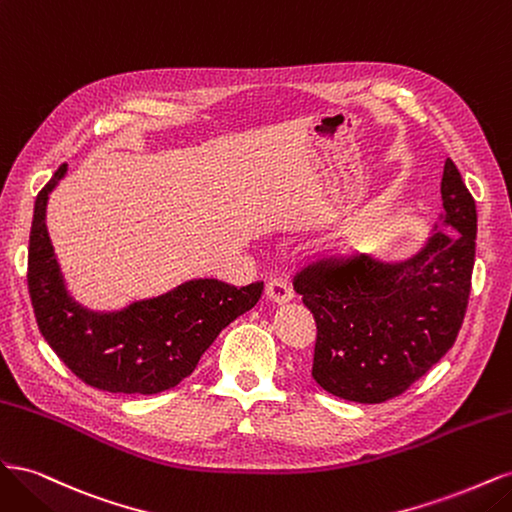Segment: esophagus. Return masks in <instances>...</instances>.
Instances as JSON below:
<instances>
[{
    "mask_svg": "<svg viewBox=\"0 0 512 512\" xmlns=\"http://www.w3.org/2000/svg\"><path fill=\"white\" fill-rule=\"evenodd\" d=\"M267 297L273 303H288L294 297V292L284 280H271L267 284Z\"/></svg>",
    "mask_w": 512,
    "mask_h": 512,
    "instance_id": "1",
    "label": "esophagus"
}]
</instances>
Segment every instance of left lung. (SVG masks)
Returning <instances> with one entry per match:
<instances>
[{
	"label": "left lung",
	"mask_w": 512,
	"mask_h": 512,
	"mask_svg": "<svg viewBox=\"0 0 512 512\" xmlns=\"http://www.w3.org/2000/svg\"><path fill=\"white\" fill-rule=\"evenodd\" d=\"M440 190L444 211L410 258L327 256L294 275L318 327L312 376L327 393L382 404L453 348L470 297L476 205L451 158Z\"/></svg>",
	"instance_id": "1"
}]
</instances>
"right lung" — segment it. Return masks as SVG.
<instances>
[{"label": "right lung", "instance_id": "obj_1", "mask_svg": "<svg viewBox=\"0 0 512 512\" xmlns=\"http://www.w3.org/2000/svg\"><path fill=\"white\" fill-rule=\"evenodd\" d=\"M66 173L68 164H61L38 194L29 232L27 286L38 329L72 374L94 389L126 395L173 389L222 329L258 303L265 284L237 288L205 277L117 312L81 305L66 286L46 230L49 194Z\"/></svg>", "mask_w": 512, "mask_h": 512}]
</instances>
